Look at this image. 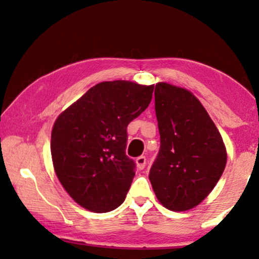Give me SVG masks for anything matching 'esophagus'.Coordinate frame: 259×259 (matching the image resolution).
I'll use <instances>...</instances> for the list:
<instances>
[{
    "label": "esophagus",
    "mask_w": 259,
    "mask_h": 259,
    "mask_svg": "<svg viewBox=\"0 0 259 259\" xmlns=\"http://www.w3.org/2000/svg\"><path fill=\"white\" fill-rule=\"evenodd\" d=\"M136 162H137V167L139 169H143L145 167V165H146V158H145L144 155H140V157H138L136 159Z\"/></svg>",
    "instance_id": "esophagus-1"
}]
</instances>
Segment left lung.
I'll use <instances>...</instances> for the list:
<instances>
[{"instance_id": "1", "label": "left lung", "mask_w": 259, "mask_h": 259, "mask_svg": "<svg viewBox=\"0 0 259 259\" xmlns=\"http://www.w3.org/2000/svg\"><path fill=\"white\" fill-rule=\"evenodd\" d=\"M154 98L160 148L148 178L166 208L190 210L221 179L228 158L225 145L206 109L191 92L159 82Z\"/></svg>"}]
</instances>
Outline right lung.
<instances>
[{
  "instance_id": "1",
  "label": "right lung",
  "mask_w": 259,
  "mask_h": 259,
  "mask_svg": "<svg viewBox=\"0 0 259 259\" xmlns=\"http://www.w3.org/2000/svg\"><path fill=\"white\" fill-rule=\"evenodd\" d=\"M153 86L100 82L58 116L51 151L56 176L81 206L104 213L125 200L136 176L126 155L127 126L148 107Z\"/></svg>"
}]
</instances>
